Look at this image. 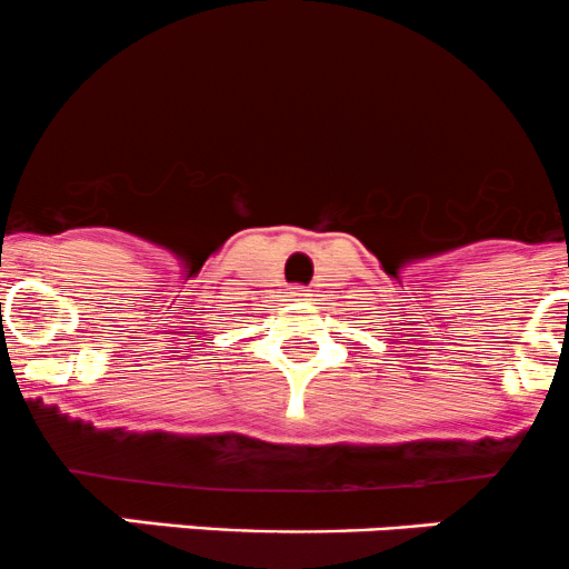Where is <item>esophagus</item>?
Returning a JSON list of instances; mask_svg holds the SVG:
<instances>
[{
  "instance_id": "esophagus-1",
  "label": "esophagus",
  "mask_w": 569,
  "mask_h": 569,
  "mask_svg": "<svg viewBox=\"0 0 569 569\" xmlns=\"http://www.w3.org/2000/svg\"><path fill=\"white\" fill-rule=\"evenodd\" d=\"M292 298H298V301H306V298H309V290H306V287H292Z\"/></svg>"
}]
</instances>
